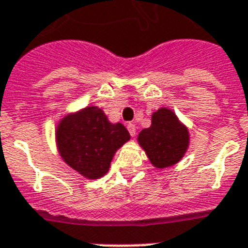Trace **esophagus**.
Returning <instances> with one entry per match:
<instances>
[{"label":"esophagus","mask_w":248,"mask_h":248,"mask_svg":"<svg viewBox=\"0 0 248 248\" xmlns=\"http://www.w3.org/2000/svg\"><path fill=\"white\" fill-rule=\"evenodd\" d=\"M127 130L131 136H135V134H136V126H135V124H131V122L127 124Z\"/></svg>","instance_id":"obj_1"}]
</instances>
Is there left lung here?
I'll return each instance as SVG.
<instances>
[{
    "label": "left lung",
    "instance_id": "left-lung-1",
    "mask_svg": "<svg viewBox=\"0 0 248 248\" xmlns=\"http://www.w3.org/2000/svg\"><path fill=\"white\" fill-rule=\"evenodd\" d=\"M139 142L150 162L164 168L182 158L188 146V132L172 110L162 108L153 114L152 126L140 132Z\"/></svg>",
    "mask_w": 248,
    "mask_h": 248
}]
</instances>
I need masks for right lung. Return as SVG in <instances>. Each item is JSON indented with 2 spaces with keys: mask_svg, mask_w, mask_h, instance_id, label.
Listing matches in <instances>:
<instances>
[{
  "mask_svg": "<svg viewBox=\"0 0 248 248\" xmlns=\"http://www.w3.org/2000/svg\"><path fill=\"white\" fill-rule=\"evenodd\" d=\"M130 139L122 124H110L96 107L66 116L58 124L57 145L68 166L88 178L109 170L114 152Z\"/></svg>",
  "mask_w": 248,
  "mask_h": 248,
  "instance_id": "obj_1",
  "label": "right lung"
}]
</instances>
